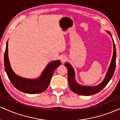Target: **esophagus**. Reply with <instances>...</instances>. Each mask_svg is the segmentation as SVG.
Returning a JSON list of instances; mask_svg holds the SVG:
<instances>
[{
  "label": "esophagus",
  "instance_id": "1",
  "mask_svg": "<svg viewBox=\"0 0 120 120\" xmlns=\"http://www.w3.org/2000/svg\"><path fill=\"white\" fill-rule=\"evenodd\" d=\"M60 59H61V62L62 64H64L65 62L67 61V57H66L65 56L63 55V56H61V58H60Z\"/></svg>",
  "mask_w": 120,
  "mask_h": 120
}]
</instances>
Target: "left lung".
Here are the masks:
<instances>
[{
    "mask_svg": "<svg viewBox=\"0 0 120 120\" xmlns=\"http://www.w3.org/2000/svg\"><path fill=\"white\" fill-rule=\"evenodd\" d=\"M106 31L109 34L112 39L113 45V52L112 60L110 63L108 71L106 73L105 78H104L102 82L100 84L94 86H89L80 85V84L77 83V82L75 81V71H74L73 67L69 63H65V66L67 67V70H68V78L69 87L71 90L75 94L85 96L92 95L95 94L100 91L103 88L105 87V86L109 82V81L112 77L113 75L116 68V47L111 34L110 33L109 31Z\"/></svg>",
    "mask_w": 120,
    "mask_h": 120,
    "instance_id": "obj_1",
    "label": "left lung"
}]
</instances>
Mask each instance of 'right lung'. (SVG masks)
<instances>
[{
    "label": "right lung",
    "mask_w": 120,
    "mask_h": 120,
    "mask_svg": "<svg viewBox=\"0 0 120 120\" xmlns=\"http://www.w3.org/2000/svg\"><path fill=\"white\" fill-rule=\"evenodd\" d=\"M4 61L5 72L12 85L20 91L30 94H39L45 91L49 86L55 70L61 64L60 60L50 62L43 70L41 75L35 79L19 76L15 73L11 66L8 58V41L6 44Z\"/></svg>",
    "instance_id": "right-lung-1"
}]
</instances>
